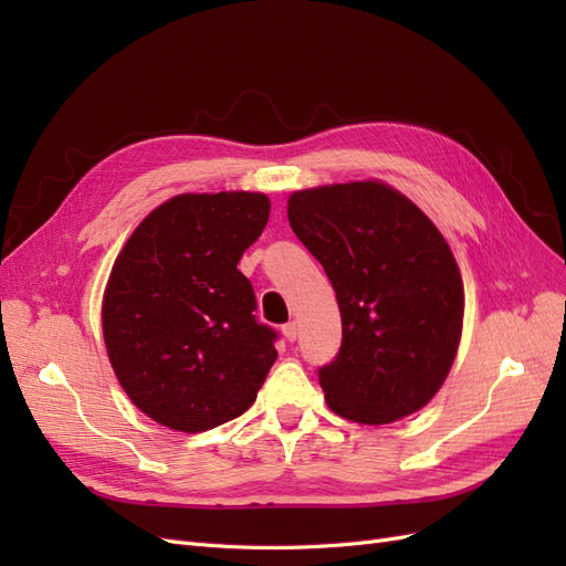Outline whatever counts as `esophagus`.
I'll use <instances>...</instances> for the list:
<instances>
[{
  "label": "esophagus",
  "instance_id": "obj_1",
  "mask_svg": "<svg viewBox=\"0 0 566 566\" xmlns=\"http://www.w3.org/2000/svg\"><path fill=\"white\" fill-rule=\"evenodd\" d=\"M281 331H283V337H285L287 342H295V339H297V335H300V331H297V323H295V321L285 323Z\"/></svg>",
  "mask_w": 566,
  "mask_h": 566
}]
</instances>
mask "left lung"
I'll use <instances>...</instances> for the list:
<instances>
[{"label":"left lung","instance_id":"left-lung-1","mask_svg":"<svg viewBox=\"0 0 566 566\" xmlns=\"http://www.w3.org/2000/svg\"><path fill=\"white\" fill-rule=\"evenodd\" d=\"M287 219L339 304L342 345L318 368L331 410L364 424L416 413L447 380L465 312L443 235L380 181L297 191Z\"/></svg>","mask_w":566,"mask_h":566}]
</instances>
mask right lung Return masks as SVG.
<instances>
[{
	"mask_svg": "<svg viewBox=\"0 0 566 566\" xmlns=\"http://www.w3.org/2000/svg\"><path fill=\"white\" fill-rule=\"evenodd\" d=\"M264 193H184L153 210L117 254L104 339L132 403L179 432H205L254 403L279 333L256 321L238 271L260 238Z\"/></svg>",
	"mask_w": 566,
	"mask_h": 566,
	"instance_id": "right-lung-1",
	"label": "right lung"
}]
</instances>
